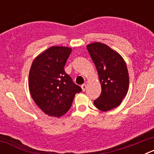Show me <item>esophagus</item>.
I'll return each mask as SVG.
<instances>
[{
  "mask_svg": "<svg viewBox=\"0 0 154 154\" xmlns=\"http://www.w3.org/2000/svg\"><path fill=\"white\" fill-rule=\"evenodd\" d=\"M82 91H83V92H85V89H86V88H87V85H85V84H83V85H82Z\"/></svg>",
  "mask_w": 154,
  "mask_h": 154,
  "instance_id": "34e87169",
  "label": "esophagus"
}]
</instances>
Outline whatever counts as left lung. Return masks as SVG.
<instances>
[{
  "label": "left lung",
  "mask_w": 154,
  "mask_h": 154,
  "mask_svg": "<svg viewBox=\"0 0 154 154\" xmlns=\"http://www.w3.org/2000/svg\"><path fill=\"white\" fill-rule=\"evenodd\" d=\"M87 49L96 65L102 86L101 94L94 100V104L104 112L119 106L129 87L126 62L106 45L96 42L88 45Z\"/></svg>",
  "instance_id": "8db88e82"
}]
</instances>
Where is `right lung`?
I'll use <instances>...</instances> for the list:
<instances>
[{"instance_id": "obj_1", "label": "right lung", "mask_w": 154, "mask_h": 154, "mask_svg": "<svg viewBox=\"0 0 154 154\" xmlns=\"http://www.w3.org/2000/svg\"><path fill=\"white\" fill-rule=\"evenodd\" d=\"M72 49L52 46L34 60L29 72V90L38 106L50 116L65 115L81 87L65 72Z\"/></svg>"}]
</instances>
